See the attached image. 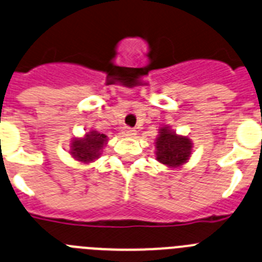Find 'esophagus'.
I'll return each instance as SVG.
<instances>
[{"instance_id":"1","label":"esophagus","mask_w":262,"mask_h":262,"mask_svg":"<svg viewBox=\"0 0 262 262\" xmlns=\"http://www.w3.org/2000/svg\"><path fill=\"white\" fill-rule=\"evenodd\" d=\"M121 133L124 134L125 137H134L137 134L136 130H134V129H132V128H129V126H124V128H122V130H121Z\"/></svg>"}]
</instances>
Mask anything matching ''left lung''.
Wrapping results in <instances>:
<instances>
[{
  "mask_svg": "<svg viewBox=\"0 0 262 262\" xmlns=\"http://www.w3.org/2000/svg\"><path fill=\"white\" fill-rule=\"evenodd\" d=\"M157 159L168 167L185 163L192 152V142L188 137L178 136L168 128L160 129L157 138Z\"/></svg>",
  "mask_w": 262,
  "mask_h": 262,
  "instance_id": "8db88e82",
  "label": "left lung"
}]
</instances>
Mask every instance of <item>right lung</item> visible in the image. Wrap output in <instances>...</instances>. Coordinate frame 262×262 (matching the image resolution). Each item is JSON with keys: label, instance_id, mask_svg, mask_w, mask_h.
<instances>
[{"label": "right lung", "instance_id": "add662e5", "mask_svg": "<svg viewBox=\"0 0 262 262\" xmlns=\"http://www.w3.org/2000/svg\"><path fill=\"white\" fill-rule=\"evenodd\" d=\"M107 142V136L100 134L98 132L93 130L87 133L84 138L78 140L75 138L72 143V155L75 159L81 160V162H91L96 159L102 151L103 146Z\"/></svg>", "mask_w": 262, "mask_h": 262}]
</instances>
